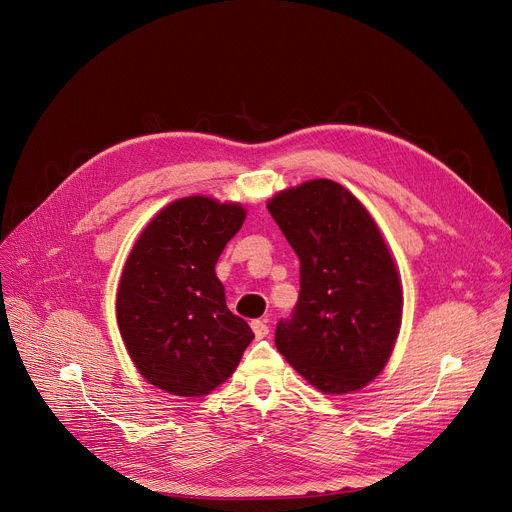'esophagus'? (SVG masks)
Returning <instances> with one entry per match:
<instances>
[{"instance_id": "esophagus-1", "label": "esophagus", "mask_w": 512, "mask_h": 512, "mask_svg": "<svg viewBox=\"0 0 512 512\" xmlns=\"http://www.w3.org/2000/svg\"><path fill=\"white\" fill-rule=\"evenodd\" d=\"M250 326H252V330H254V334H256V338H258V340L268 336V326H266V322H262V320H254Z\"/></svg>"}]
</instances>
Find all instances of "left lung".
Returning a JSON list of instances; mask_svg holds the SVG:
<instances>
[{"instance_id": "left-lung-1", "label": "left lung", "mask_w": 512, "mask_h": 512, "mask_svg": "<svg viewBox=\"0 0 512 512\" xmlns=\"http://www.w3.org/2000/svg\"><path fill=\"white\" fill-rule=\"evenodd\" d=\"M268 213L301 262L299 299L274 344L324 393L361 389L383 371L402 324L398 270L375 221L332 180L277 194Z\"/></svg>"}]
</instances>
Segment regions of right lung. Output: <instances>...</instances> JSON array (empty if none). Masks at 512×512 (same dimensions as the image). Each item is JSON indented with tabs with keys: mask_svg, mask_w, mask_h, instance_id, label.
Listing matches in <instances>:
<instances>
[{
	"mask_svg": "<svg viewBox=\"0 0 512 512\" xmlns=\"http://www.w3.org/2000/svg\"><path fill=\"white\" fill-rule=\"evenodd\" d=\"M246 211L207 196L174 201L137 240L116 322L139 373L174 396H205L238 367L254 332L227 309L215 264Z\"/></svg>",
	"mask_w": 512,
	"mask_h": 512,
	"instance_id": "obj_1",
	"label": "right lung"
}]
</instances>
